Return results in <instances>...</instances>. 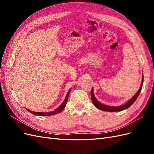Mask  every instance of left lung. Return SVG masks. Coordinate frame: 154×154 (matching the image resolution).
<instances>
[{
    "mask_svg": "<svg viewBox=\"0 0 154 154\" xmlns=\"http://www.w3.org/2000/svg\"><path fill=\"white\" fill-rule=\"evenodd\" d=\"M143 78H142V82H141V85L140 88H139V89L138 90V91L136 92V94H135L131 99L130 100H128L127 103H125L124 105H122V106H107L105 105L103 103H100V101H98L97 100V99L96 98V97L94 94V92H93V88H92L91 90V100L93 104L96 107V108L99 109L100 110H102L103 111H106V112H119V111H122L123 110H125L128 109V107H130L131 106L134 102L137 100V98L138 97L139 94H140L141 91L142 89V87H143Z\"/></svg>",
    "mask_w": 154,
    "mask_h": 154,
    "instance_id": "obj_1",
    "label": "left lung"
}]
</instances>
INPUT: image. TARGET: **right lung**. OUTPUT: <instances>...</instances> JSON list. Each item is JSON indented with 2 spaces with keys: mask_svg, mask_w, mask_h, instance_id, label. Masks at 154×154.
<instances>
[{
  "mask_svg": "<svg viewBox=\"0 0 154 154\" xmlns=\"http://www.w3.org/2000/svg\"><path fill=\"white\" fill-rule=\"evenodd\" d=\"M71 89H69V91H68L67 94L66 96V98H65L64 101H63V103L60 105V106L59 107H58L57 109H56L54 111H51V112H33V111H31L29 109H26V110L29 112L30 113L32 114H35L36 116H52V115H54V114H58L60 113V112H62L65 107H66V104H67V100H68V97H69V92L70 91H71Z\"/></svg>",
  "mask_w": 154,
  "mask_h": 154,
  "instance_id": "obj_1",
  "label": "right lung"
}]
</instances>
